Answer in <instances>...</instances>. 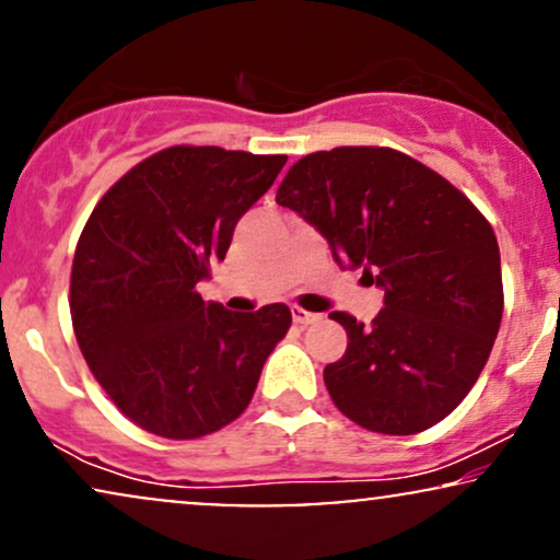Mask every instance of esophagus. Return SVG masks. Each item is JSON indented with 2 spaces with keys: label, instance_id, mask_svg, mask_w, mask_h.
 I'll return each mask as SVG.
<instances>
[{
  "label": "esophagus",
  "instance_id": "1",
  "mask_svg": "<svg viewBox=\"0 0 560 560\" xmlns=\"http://www.w3.org/2000/svg\"><path fill=\"white\" fill-rule=\"evenodd\" d=\"M291 314H293V322H295V324H303V327H306V324H314V322L322 319L319 314L306 312V308H301V306H293Z\"/></svg>",
  "mask_w": 560,
  "mask_h": 560
}]
</instances>
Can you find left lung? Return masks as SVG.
<instances>
[{"label":"left lung","instance_id":"1","mask_svg":"<svg viewBox=\"0 0 560 560\" xmlns=\"http://www.w3.org/2000/svg\"><path fill=\"white\" fill-rule=\"evenodd\" d=\"M278 205L319 228L337 265L384 291L365 327L332 312L348 350L324 369L342 416L365 431L412 436L436 425L478 382L503 314L499 241L454 184L392 148L303 155Z\"/></svg>","mask_w":560,"mask_h":560}]
</instances>
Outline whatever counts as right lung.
I'll use <instances>...</instances> for the list:
<instances>
[{
  "label": "right lung",
  "mask_w": 560,
  "mask_h": 560,
  "mask_svg": "<svg viewBox=\"0 0 560 560\" xmlns=\"http://www.w3.org/2000/svg\"><path fill=\"white\" fill-rule=\"evenodd\" d=\"M285 161L174 144L90 212L69 278L72 329L95 382L142 431L189 441L233 423L291 329L285 303L236 314L197 293Z\"/></svg>",
  "instance_id": "obj_1"
}]
</instances>
